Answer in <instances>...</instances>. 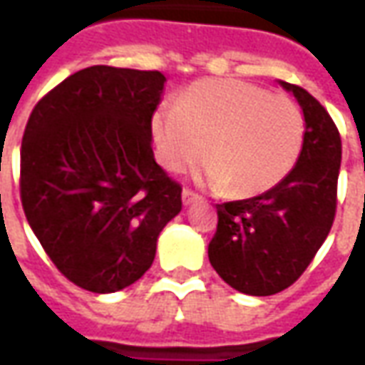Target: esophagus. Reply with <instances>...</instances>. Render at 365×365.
Listing matches in <instances>:
<instances>
[{"label":"esophagus","instance_id":"34e87169","mask_svg":"<svg viewBox=\"0 0 365 365\" xmlns=\"http://www.w3.org/2000/svg\"><path fill=\"white\" fill-rule=\"evenodd\" d=\"M197 201H201V195H197V193H193L191 190H183L182 191V203L183 207L191 205V203H197Z\"/></svg>","mask_w":365,"mask_h":365}]
</instances>
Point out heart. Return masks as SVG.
I'll list each match as a JSON object with an SVG mask.
<instances>
[{"label":"heart","instance_id":"1","mask_svg":"<svg viewBox=\"0 0 365 365\" xmlns=\"http://www.w3.org/2000/svg\"><path fill=\"white\" fill-rule=\"evenodd\" d=\"M162 166L185 172L205 156L203 178L215 190L250 197L272 190L297 164L305 117L289 97L240 80H205L162 103L152 117Z\"/></svg>","mask_w":365,"mask_h":365}]
</instances>
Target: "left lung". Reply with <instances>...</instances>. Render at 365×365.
I'll return each mask as SVG.
<instances>
[{"label":"left lung","mask_w":365,"mask_h":365,"mask_svg":"<svg viewBox=\"0 0 365 365\" xmlns=\"http://www.w3.org/2000/svg\"><path fill=\"white\" fill-rule=\"evenodd\" d=\"M305 117V144L285 180L256 197L217 205L209 262L232 289L274 295L307 269L336 211L342 144L336 125L309 91L282 82Z\"/></svg>","instance_id":"left-lung-1"}]
</instances>
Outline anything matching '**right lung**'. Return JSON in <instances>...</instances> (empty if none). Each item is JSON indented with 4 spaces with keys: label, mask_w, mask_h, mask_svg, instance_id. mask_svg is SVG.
<instances>
[{
    "label": "right lung",
    "mask_w": 365,
    "mask_h": 365,
    "mask_svg": "<svg viewBox=\"0 0 365 365\" xmlns=\"http://www.w3.org/2000/svg\"><path fill=\"white\" fill-rule=\"evenodd\" d=\"M160 72L91 66L35 105L21 144V201L44 252L70 282L115 293L140 279L182 187L156 164Z\"/></svg>",
    "instance_id": "obj_1"
}]
</instances>
